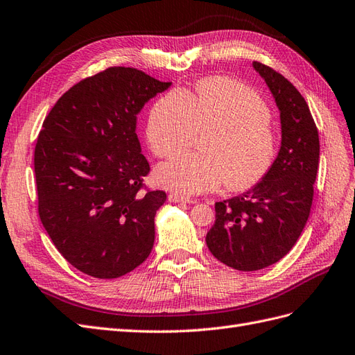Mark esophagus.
<instances>
[{
    "instance_id": "obj_1",
    "label": "esophagus",
    "mask_w": 355,
    "mask_h": 355,
    "mask_svg": "<svg viewBox=\"0 0 355 355\" xmlns=\"http://www.w3.org/2000/svg\"><path fill=\"white\" fill-rule=\"evenodd\" d=\"M168 199H169V202H174V204H193V202H195L191 198L178 195V193H171L168 196Z\"/></svg>"
}]
</instances>
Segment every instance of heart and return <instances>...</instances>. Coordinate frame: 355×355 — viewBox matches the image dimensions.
Returning <instances> with one entry per match:
<instances>
[{"mask_svg":"<svg viewBox=\"0 0 355 355\" xmlns=\"http://www.w3.org/2000/svg\"><path fill=\"white\" fill-rule=\"evenodd\" d=\"M208 128L204 153H184L160 165L159 184L193 195L225 183L241 191L268 174L277 155L269 110L254 90L230 78H207L195 94L174 90L162 96L150 111L146 135L157 157H171L189 146L196 129Z\"/></svg>","mask_w":355,"mask_h":355,"instance_id":"heart-1","label":"heart"}]
</instances>
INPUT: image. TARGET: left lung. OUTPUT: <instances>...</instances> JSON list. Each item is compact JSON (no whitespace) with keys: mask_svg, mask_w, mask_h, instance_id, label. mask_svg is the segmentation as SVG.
Returning <instances> with one entry per match:
<instances>
[{"mask_svg":"<svg viewBox=\"0 0 355 355\" xmlns=\"http://www.w3.org/2000/svg\"><path fill=\"white\" fill-rule=\"evenodd\" d=\"M275 99L281 146L268 174L244 193L216 204L207 234L211 254L244 270L268 268L284 257L305 227L320 160L318 130L305 98L277 71L252 62Z\"/></svg>","mask_w":355,"mask_h":355,"instance_id":"8db88e82","label":"left lung"}]
</instances>
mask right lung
Wrapping results in <instances>:
<instances>
[{"instance_id": "1", "label": "right lung", "mask_w": 355, "mask_h": 355, "mask_svg": "<svg viewBox=\"0 0 355 355\" xmlns=\"http://www.w3.org/2000/svg\"><path fill=\"white\" fill-rule=\"evenodd\" d=\"M171 83L111 67L58 99L40 132L34 169L38 214L60 254L94 278L134 270L155 244L162 190H141L150 165L137 116Z\"/></svg>"}]
</instances>
